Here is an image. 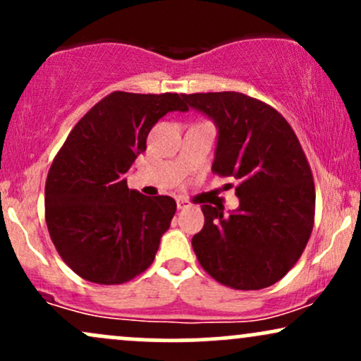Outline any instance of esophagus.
<instances>
[{
	"label": "esophagus",
	"instance_id": "esophagus-1",
	"mask_svg": "<svg viewBox=\"0 0 361 361\" xmlns=\"http://www.w3.org/2000/svg\"><path fill=\"white\" fill-rule=\"evenodd\" d=\"M176 207H178V210L186 209V207H188V202L183 200V198H178V200H176Z\"/></svg>",
	"mask_w": 361,
	"mask_h": 361
}]
</instances>
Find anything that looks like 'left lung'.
<instances>
[{
  "label": "left lung",
  "mask_w": 361,
  "mask_h": 361,
  "mask_svg": "<svg viewBox=\"0 0 361 361\" xmlns=\"http://www.w3.org/2000/svg\"><path fill=\"white\" fill-rule=\"evenodd\" d=\"M219 128L212 171L239 180V209L202 205L204 229L193 235L198 263L235 290H259L283 279L314 227L316 188L295 132L273 106L235 93L185 94Z\"/></svg>",
  "instance_id": "1"
}]
</instances>
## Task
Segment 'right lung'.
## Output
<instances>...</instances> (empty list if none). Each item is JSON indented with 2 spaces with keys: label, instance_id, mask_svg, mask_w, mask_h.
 Instances as JSON below:
<instances>
[{
  "label": "right lung",
  "instance_id": "1",
  "mask_svg": "<svg viewBox=\"0 0 361 361\" xmlns=\"http://www.w3.org/2000/svg\"><path fill=\"white\" fill-rule=\"evenodd\" d=\"M173 110H188L185 94L114 91L86 111L54 157L45 222L62 261L81 279L120 285L154 261L176 202L128 190L123 175L146 151L152 126Z\"/></svg>",
  "mask_w": 361,
  "mask_h": 361
}]
</instances>
